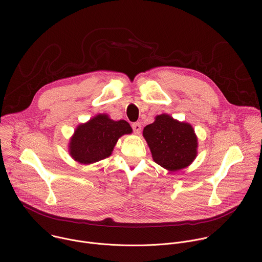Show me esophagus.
Instances as JSON below:
<instances>
[{
	"label": "esophagus",
	"instance_id": "obj_1",
	"mask_svg": "<svg viewBox=\"0 0 262 262\" xmlns=\"http://www.w3.org/2000/svg\"><path fill=\"white\" fill-rule=\"evenodd\" d=\"M132 127H133V129H134V132L136 133V134H140L141 133V123L140 122H136V123H133V125H132Z\"/></svg>",
	"mask_w": 262,
	"mask_h": 262
}]
</instances>
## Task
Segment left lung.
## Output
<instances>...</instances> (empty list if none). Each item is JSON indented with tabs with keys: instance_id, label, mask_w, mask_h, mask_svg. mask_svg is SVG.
Here are the masks:
<instances>
[{
	"instance_id": "obj_1",
	"label": "left lung",
	"mask_w": 262,
	"mask_h": 262,
	"mask_svg": "<svg viewBox=\"0 0 262 262\" xmlns=\"http://www.w3.org/2000/svg\"><path fill=\"white\" fill-rule=\"evenodd\" d=\"M143 137L154 161L171 172L190 166L197 157L198 139L192 125L167 114L157 116L154 123L146 125Z\"/></svg>"
}]
</instances>
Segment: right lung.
<instances>
[{
	"label": "right lung",
	"mask_w": 262,
	"mask_h": 262,
	"mask_svg": "<svg viewBox=\"0 0 262 262\" xmlns=\"http://www.w3.org/2000/svg\"><path fill=\"white\" fill-rule=\"evenodd\" d=\"M132 132L125 120L114 121L105 114L96 115L74 130L69 143V155L83 165L96 163L110 157L118 139Z\"/></svg>",
	"instance_id": "right-lung-1"
}]
</instances>
